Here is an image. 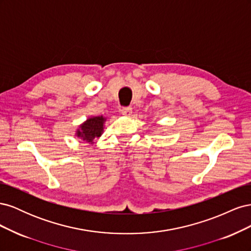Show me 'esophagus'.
<instances>
[{
  "instance_id": "esophagus-1",
  "label": "esophagus",
  "mask_w": 251,
  "mask_h": 251,
  "mask_svg": "<svg viewBox=\"0 0 251 251\" xmlns=\"http://www.w3.org/2000/svg\"><path fill=\"white\" fill-rule=\"evenodd\" d=\"M121 113H123V115L130 116L131 114H132V108H130V107L123 108V109H121Z\"/></svg>"
}]
</instances>
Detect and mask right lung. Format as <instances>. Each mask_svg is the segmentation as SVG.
<instances>
[{
    "mask_svg": "<svg viewBox=\"0 0 251 251\" xmlns=\"http://www.w3.org/2000/svg\"><path fill=\"white\" fill-rule=\"evenodd\" d=\"M105 120L107 119L102 115L89 117L85 123H82L79 126L75 135L88 143H94V139L100 138L102 135Z\"/></svg>",
    "mask_w": 251,
    "mask_h": 251,
    "instance_id": "obj_1",
    "label": "right lung"
}]
</instances>
